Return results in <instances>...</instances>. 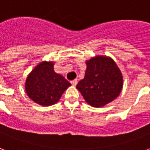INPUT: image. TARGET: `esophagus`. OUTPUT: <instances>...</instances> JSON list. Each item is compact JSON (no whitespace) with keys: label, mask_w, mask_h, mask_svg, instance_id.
I'll return each mask as SVG.
<instances>
[{"label":"esophagus","mask_w":150,"mask_h":150,"mask_svg":"<svg viewBox=\"0 0 150 150\" xmlns=\"http://www.w3.org/2000/svg\"><path fill=\"white\" fill-rule=\"evenodd\" d=\"M71 85L74 86H75L77 85V83H78V80H77V79H74V80H72V81H71Z\"/></svg>","instance_id":"1"}]
</instances>
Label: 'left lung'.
<instances>
[{
  "label": "left lung",
  "mask_w": 150,
  "mask_h": 150,
  "mask_svg": "<svg viewBox=\"0 0 150 150\" xmlns=\"http://www.w3.org/2000/svg\"><path fill=\"white\" fill-rule=\"evenodd\" d=\"M84 79L76 86L90 105L99 108L115 100L123 88V75L108 57H93L86 61Z\"/></svg>",
  "instance_id": "left-lung-1"
}]
</instances>
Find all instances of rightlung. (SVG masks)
Listing matches in <instances>:
<instances>
[{
	"instance_id": "right-lung-1",
	"label": "right lung",
	"mask_w": 150,
	"mask_h": 150,
	"mask_svg": "<svg viewBox=\"0 0 150 150\" xmlns=\"http://www.w3.org/2000/svg\"><path fill=\"white\" fill-rule=\"evenodd\" d=\"M53 62L43 61L34 67L27 76L25 89L27 95L40 105L57 103L71 86L64 77L53 70Z\"/></svg>"
}]
</instances>
